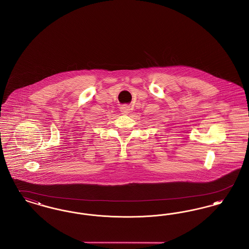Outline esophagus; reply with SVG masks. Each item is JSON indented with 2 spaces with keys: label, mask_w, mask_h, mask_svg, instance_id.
Returning a JSON list of instances; mask_svg holds the SVG:
<instances>
[{
  "label": "esophagus",
  "mask_w": 249,
  "mask_h": 249,
  "mask_svg": "<svg viewBox=\"0 0 249 249\" xmlns=\"http://www.w3.org/2000/svg\"><path fill=\"white\" fill-rule=\"evenodd\" d=\"M120 111H121V113H122L123 115H127V114H129L130 112V106H127V105L122 106V107H120Z\"/></svg>",
  "instance_id": "1"
}]
</instances>
